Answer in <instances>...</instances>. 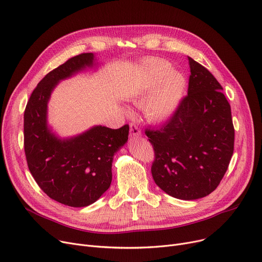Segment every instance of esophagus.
Segmentation results:
<instances>
[{
    "instance_id": "1",
    "label": "esophagus",
    "mask_w": 262,
    "mask_h": 262,
    "mask_svg": "<svg viewBox=\"0 0 262 262\" xmlns=\"http://www.w3.org/2000/svg\"><path fill=\"white\" fill-rule=\"evenodd\" d=\"M130 128H129V136L130 137H139L141 136V130L139 128V126L137 125L135 122L130 123Z\"/></svg>"
}]
</instances>
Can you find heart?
Segmentation results:
<instances>
[{
    "mask_svg": "<svg viewBox=\"0 0 262 262\" xmlns=\"http://www.w3.org/2000/svg\"><path fill=\"white\" fill-rule=\"evenodd\" d=\"M170 69V63L162 59H149L142 68L145 88L136 95L134 102L143 104L147 95L158 87L145 104V115L152 122L170 119L184 96L186 79L180 72Z\"/></svg>",
    "mask_w": 262,
    "mask_h": 262,
    "instance_id": "obj_1",
    "label": "heart"
}]
</instances>
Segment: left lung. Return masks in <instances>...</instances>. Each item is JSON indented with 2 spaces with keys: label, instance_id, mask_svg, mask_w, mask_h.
<instances>
[{
  "label": "left lung",
  "instance_id": "left-lung-1",
  "mask_svg": "<svg viewBox=\"0 0 262 262\" xmlns=\"http://www.w3.org/2000/svg\"><path fill=\"white\" fill-rule=\"evenodd\" d=\"M188 94L159 128H145L156 185L180 200L210 194L225 175L235 143L231 110L220 82L188 57Z\"/></svg>",
  "mask_w": 262,
  "mask_h": 262
}]
</instances>
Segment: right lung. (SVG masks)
<instances>
[{"label": "right lung", "mask_w": 262, "mask_h": 262, "mask_svg": "<svg viewBox=\"0 0 262 262\" xmlns=\"http://www.w3.org/2000/svg\"><path fill=\"white\" fill-rule=\"evenodd\" d=\"M93 54L82 53L49 72L32 92L24 112V152L30 172L52 200L85 207L109 188L114 155L128 139L129 125L118 129L95 126L59 140L47 126V104L60 79L92 67Z\"/></svg>", "instance_id": "1"}]
</instances>
